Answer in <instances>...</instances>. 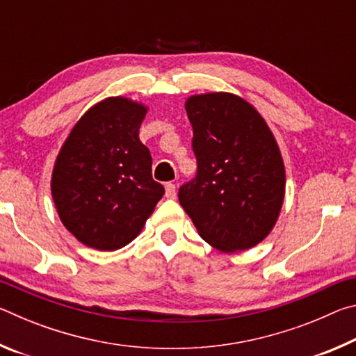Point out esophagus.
Segmentation results:
<instances>
[{"mask_svg":"<svg viewBox=\"0 0 356 356\" xmlns=\"http://www.w3.org/2000/svg\"><path fill=\"white\" fill-rule=\"evenodd\" d=\"M165 196L168 197V200H174V197H176V185L168 182L165 185Z\"/></svg>","mask_w":356,"mask_h":356,"instance_id":"1","label":"esophagus"}]
</instances>
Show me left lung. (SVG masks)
Masks as SVG:
<instances>
[{
    "label": "left lung",
    "mask_w": 356,
    "mask_h": 356,
    "mask_svg": "<svg viewBox=\"0 0 356 356\" xmlns=\"http://www.w3.org/2000/svg\"><path fill=\"white\" fill-rule=\"evenodd\" d=\"M196 176L179 188L200 236L221 251H243L267 237L284 200V165L273 134L248 102L227 92L193 95Z\"/></svg>",
    "instance_id": "8db88e82"
}]
</instances>
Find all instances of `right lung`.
<instances>
[{
    "mask_svg": "<svg viewBox=\"0 0 356 356\" xmlns=\"http://www.w3.org/2000/svg\"><path fill=\"white\" fill-rule=\"evenodd\" d=\"M146 108L110 97L78 120L56 159L51 195L63 225L81 243L114 251L130 243L165 195L140 141Z\"/></svg>",
    "mask_w": 356,
    "mask_h": 356,
    "instance_id": "obj_1",
    "label": "right lung"
}]
</instances>
